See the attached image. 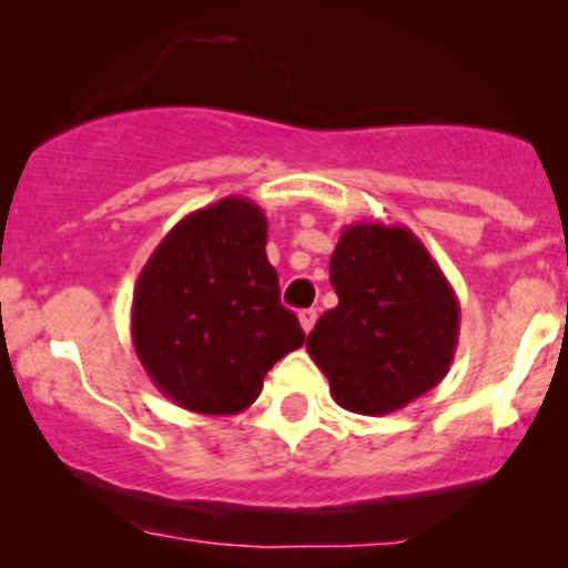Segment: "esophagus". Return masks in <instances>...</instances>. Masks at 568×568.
I'll use <instances>...</instances> for the list:
<instances>
[{
  "label": "esophagus",
  "mask_w": 568,
  "mask_h": 568,
  "mask_svg": "<svg viewBox=\"0 0 568 568\" xmlns=\"http://www.w3.org/2000/svg\"><path fill=\"white\" fill-rule=\"evenodd\" d=\"M298 323H302L304 334H310V331L315 328V323H317V310H302V312H298Z\"/></svg>",
  "instance_id": "esophagus-1"
}]
</instances>
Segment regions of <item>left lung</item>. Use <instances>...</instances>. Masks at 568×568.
<instances>
[{
    "label": "left lung",
    "instance_id": "1",
    "mask_svg": "<svg viewBox=\"0 0 568 568\" xmlns=\"http://www.w3.org/2000/svg\"><path fill=\"white\" fill-rule=\"evenodd\" d=\"M331 285L338 304L306 336V352L338 406L393 414L448 374L459 302L414 232L349 224L331 256Z\"/></svg>",
    "mask_w": 568,
    "mask_h": 568
}]
</instances>
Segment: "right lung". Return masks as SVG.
<instances>
[{
    "label": "right lung",
    "instance_id": "1",
    "mask_svg": "<svg viewBox=\"0 0 568 568\" xmlns=\"http://www.w3.org/2000/svg\"><path fill=\"white\" fill-rule=\"evenodd\" d=\"M130 334L149 379L181 408L251 406L266 371L306 338L280 304L262 207L224 197L181 219L141 270Z\"/></svg>",
    "mask_w": 568,
    "mask_h": 568
}]
</instances>
